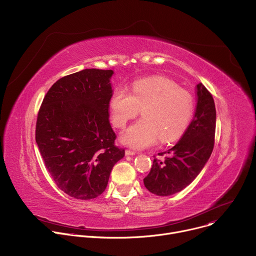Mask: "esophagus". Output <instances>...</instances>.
Returning a JSON list of instances; mask_svg holds the SVG:
<instances>
[{
  "label": "esophagus",
  "mask_w": 256,
  "mask_h": 256,
  "mask_svg": "<svg viewBox=\"0 0 256 256\" xmlns=\"http://www.w3.org/2000/svg\"><path fill=\"white\" fill-rule=\"evenodd\" d=\"M126 156H134V155H136V152L130 151V150H126Z\"/></svg>",
  "instance_id": "34e87169"
}]
</instances>
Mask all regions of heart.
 Here are the masks:
<instances>
[{"label":"heart","instance_id":"heart-1","mask_svg":"<svg viewBox=\"0 0 256 256\" xmlns=\"http://www.w3.org/2000/svg\"><path fill=\"white\" fill-rule=\"evenodd\" d=\"M112 124L124 128L142 109V118L132 124L120 136L122 144L144 149L160 138L168 142L177 140L188 128L192 112V95L169 78L156 76L136 80L132 93L116 88L109 100Z\"/></svg>","mask_w":256,"mask_h":256}]
</instances>
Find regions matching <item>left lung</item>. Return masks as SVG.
I'll list each match as a JSON object with an SVG mask.
<instances>
[{
    "instance_id": "left-lung-1",
    "label": "left lung",
    "mask_w": 256,
    "mask_h": 256,
    "mask_svg": "<svg viewBox=\"0 0 256 256\" xmlns=\"http://www.w3.org/2000/svg\"><path fill=\"white\" fill-rule=\"evenodd\" d=\"M196 106L194 118L173 148L159 155L169 154L162 162L154 159L144 184L159 196H168L188 186L200 173L214 149L216 107L212 96L198 83L196 87Z\"/></svg>"
}]
</instances>
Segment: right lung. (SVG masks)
Masks as SVG:
<instances>
[{
	"label": "right lung",
	"instance_id": "add662e5",
	"mask_svg": "<svg viewBox=\"0 0 256 256\" xmlns=\"http://www.w3.org/2000/svg\"><path fill=\"white\" fill-rule=\"evenodd\" d=\"M112 70L85 68L56 81L46 93L35 140L58 188L78 200L99 196L124 156L109 124Z\"/></svg>",
	"mask_w": 256,
	"mask_h": 256
}]
</instances>
